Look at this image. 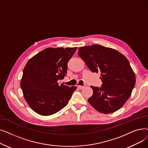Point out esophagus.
Returning a JSON list of instances; mask_svg holds the SVG:
<instances>
[{
  "label": "esophagus",
  "instance_id": "esophagus-1",
  "mask_svg": "<svg viewBox=\"0 0 148 148\" xmlns=\"http://www.w3.org/2000/svg\"><path fill=\"white\" fill-rule=\"evenodd\" d=\"M77 87H78V88H79L80 89H83L84 88V86H80V85H78V86H77Z\"/></svg>",
  "mask_w": 148,
  "mask_h": 148
}]
</instances>
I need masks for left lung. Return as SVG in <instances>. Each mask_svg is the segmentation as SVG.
<instances>
[{
  "label": "left lung",
  "mask_w": 148,
  "mask_h": 148,
  "mask_svg": "<svg viewBox=\"0 0 148 148\" xmlns=\"http://www.w3.org/2000/svg\"><path fill=\"white\" fill-rule=\"evenodd\" d=\"M78 55L93 73H101V87L91 86L89 104L99 112L118 110L130 98L136 84V77L130 62L119 51L101 45L82 47Z\"/></svg>",
  "instance_id": "left-lung-1"
}]
</instances>
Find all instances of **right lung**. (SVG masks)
I'll return each instance as SVG.
<instances>
[{
	"mask_svg": "<svg viewBox=\"0 0 148 148\" xmlns=\"http://www.w3.org/2000/svg\"><path fill=\"white\" fill-rule=\"evenodd\" d=\"M77 47L47 48L29 60L23 69L21 88L32 109L42 116L57 113L66 106L76 86L58 81L64 79L68 62Z\"/></svg>",
	"mask_w": 148,
	"mask_h": 148,
	"instance_id": "right-lung-1",
	"label": "right lung"
}]
</instances>
